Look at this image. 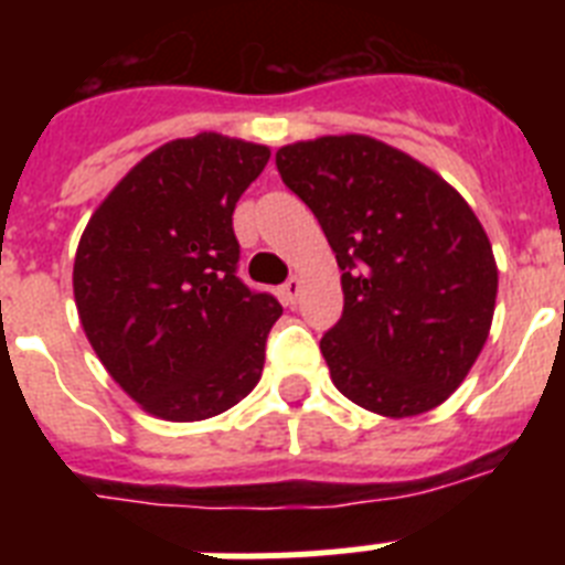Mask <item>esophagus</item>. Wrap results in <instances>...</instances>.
<instances>
[{"label": "esophagus", "mask_w": 565, "mask_h": 565, "mask_svg": "<svg viewBox=\"0 0 565 565\" xmlns=\"http://www.w3.org/2000/svg\"><path fill=\"white\" fill-rule=\"evenodd\" d=\"M299 288H302V282H299V277H288L286 286H282V302L286 306H297V297H299Z\"/></svg>", "instance_id": "esophagus-1"}]
</instances>
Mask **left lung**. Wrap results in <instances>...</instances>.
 <instances>
[{
    "label": "left lung",
    "mask_w": 565,
    "mask_h": 565,
    "mask_svg": "<svg viewBox=\"0 0 565 565\" xmlns=\"http://www.w3.org/2000/svg\"><path fill=\"white\" fill-rule=\"evenodd\" d=\"M277 169L342 268V319L319 342L337 391L387 418L447 402L495 313L498 266L476 212L441 174L371 135L288 143Z\"/></svg>",
    "instance_id": "obj_1"
}]
</instances>
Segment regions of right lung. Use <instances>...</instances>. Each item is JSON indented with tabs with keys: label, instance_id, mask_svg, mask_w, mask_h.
Here are the masks:
<instances>
[{
	"label": "right lung",
	"instance_id": "right-lung-1",
	"mask_svg": "<svg viewBox=\"0 0 565 565\" xmlns=\"http://www.w3.org/2000/svg\"><path fill=\"white\" fill-rule=\"evenodd\" d=\"M271 149L178 138L124 174L73 263L82 328L109 376L163 422H203L254 391L282 313L237 277L232 214Z\"/></svg>",
	"mask_w": 565,
	"mask_h": 565
}]
</instances>
